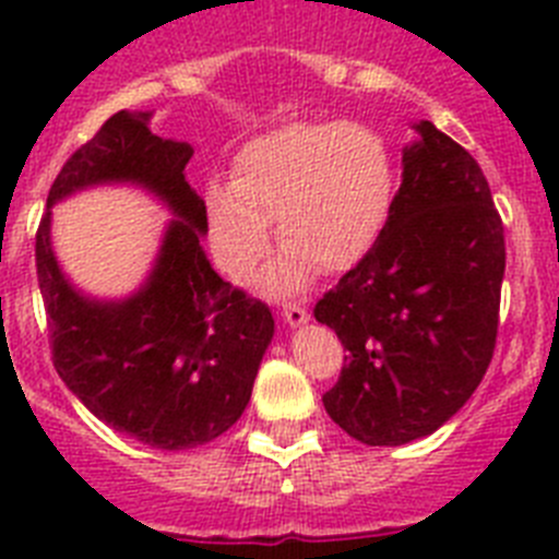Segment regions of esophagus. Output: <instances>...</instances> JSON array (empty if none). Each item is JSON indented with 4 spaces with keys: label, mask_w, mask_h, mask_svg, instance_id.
<instances>
[{
    "label": "esophagus",
    "mask_w": 559,
    "mask_h": 559,
    "mask_svg": "<svg viewBox=\"0 0 559 559\" xmlns=\"http://www.w3.org/2000/svg\"><path fill=\"white\" fill-rule=\"evenodd\" d=\"M283 319H285V324H288V328H302V324H308L310 313L302 308V305H285Z\"/></svg>",
    "instance_id": "1"
}]
</instances>
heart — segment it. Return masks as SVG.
Masks as SVG:
<instances>
[{
  "mask_svg": "<svg viewBox=\"0 0 559 559\" xmlns=\"http://www.w3.org/2000/svg\"><path fill=\"white\" fill-rule=\"evenodd\" d=\"M397 192L392 151L360 122H290L237 151L231 181H210L204 218L212 260L246 280L269 249L274 218L280 254L260 271L269 296L305 290L313 271L341 274L372 251Z\"/></svg>",
  "mask_w": 559,
  "mask_h": 559,
  "instance_id": "1",
  "label": "heart"
}]
</instances>
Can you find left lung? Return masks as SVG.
<instances>
[{
  "label": "left lung",
  "instance_id": "left-lung-1",
  "mask_svg": "<svg viewBox=\"0 0 559 559\" xmlns=\"http://www.w3.org/2000/svg\"><path fill=\"white\" fill-rule=\"evenodd\" d=\"M414 131L386 229L313 308L347 349L324 408L364 445L445 426L496 349L507 251L490 185L433 122Z\"/></svg>",
  "mask_w": 559,
  "mask_h": 559
}]
</instances>
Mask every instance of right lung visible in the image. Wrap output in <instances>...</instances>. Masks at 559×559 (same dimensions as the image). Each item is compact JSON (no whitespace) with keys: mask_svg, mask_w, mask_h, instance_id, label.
<instances>
[{"mask_svg":"<svg viewBox=\"0 0 559 559\" xmlns=\"http://www.w3.org/2000/svg\"><path fill=\"white\" fill-rule=\"evenodd\" d=\"M190 156L187 142L151 131L147 111H117L61 167L36 235L58 374L97 419L159 451L229 431L274 338L269 305L224 283L206 260L204 199L185 176ZM100 183L142 186L174 215L152 274L122 300L75 289L51 249V206Z\"/></svg>","mask_w":559,"mask_h":559,"instance_id":"obj_1","label":"right lung"}]
</instances>
